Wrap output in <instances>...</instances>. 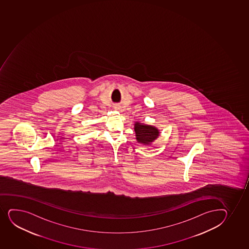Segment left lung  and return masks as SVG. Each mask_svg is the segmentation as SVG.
<instances>
[{
    "instance_id": "obj_1",
    "label": "left lung",
    "mask_w": 249,
    "mask_h": 249,
    "mask_svg": "<svg viewBox=\"0 0 249 249\" xmlns=\"http://www.w3.org/2000/svg\"><path fill=\"white\" fill-rule=\"evenodd\" d=\"M134 131L137 142L144 145H150L155 140L158 139L160 134L157 127L141 123L138 121L135 122Z\"/></svg>"
}]
</instances>
